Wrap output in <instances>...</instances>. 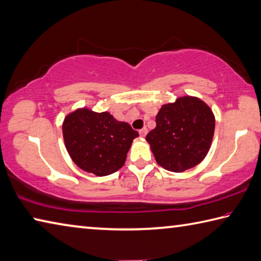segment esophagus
<instances>
[{
	"label": "esophagus",
	"instance_id": "34e87169",
	"mask_svg": "<svg viewBox=\"0 0 261 261\" xmlns=\"http://www.w3.org/2000/svg\"><path fill=\"white\" fill-rule=\"evenodd\" d=\"M147 132H148V130H147V127H143V129L139 130V135L141 137H145L147 135Z\"/></svg>",
	"mask_w": 261,
	"mask_h": 261
}]
</instances>
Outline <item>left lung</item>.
<instances>
[{
    "label": "left lung",
    "instance_id": "8db88e82",
    "mask_svg": "<svg viewBox=\"0 0 261 261\" xmlns=\"http://www.w3.org/2000/svg\"><path fill=\"white\" fill-rule=\"evenodd\" d=\"M215 123L213 113L205 102L195 97H181L161 107L155 129L146 136V140L161 167L182 172L206 156Z\"/></svg>",
    "mask_w": 261,
    "mask_h": 261
}]
</instances>
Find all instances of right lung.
Instances as JSON below:
<instances>
[{"label":"right lung","mask_w":261,"mask_h":261,"mask_svg":"<svg viewBox=\"0 0 261 261\" xmlns=\"http://www.w3.org/2000/svg\"><path fill=\"white\" fill-rule=\"evenodd\" d=\"M63 135L74 163L99 177L123 167L132 141L139 136L130 124L116 121L110 113H94L87 108L66 116Z\"/></svg>","instance_id":"1"}]
</instances>
